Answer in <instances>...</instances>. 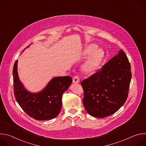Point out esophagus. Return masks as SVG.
<instances>
[{
  "instance_id": "1",
  "label": "esophagus",
  "mask_w": 146,
  "mask_h": 146,
  "mask_svg": "<svg viewBox=\"0 0 146 146\" xmlns=\"http://www.w3.org/2000/svg\"><path fill=\"white\" fill-rule=\"evenodd\" d=\"M80 82V78L77 76H75L73 78V82L75 83V84H77Z\"/></svg>"
}]
</instances>
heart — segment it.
Listing matches in <instances>:
<instances>
[{
  "instance_id": "b5f03b06",
  "label": "heart",
  "mask_w": 146,
  "mask_h": 146,
  "mask_svg": "<svg viewBox=\"0 0 146 146\" xmlns=\"http://www.w3.org/2000/svg\"><path fill=\"white\" fill-rule=\"evenodd\" d=\"M84 55L88 56L82 65L83 71L87 73H94L101 65L105 56L104 51L102 49L97 48L96 45L91 44L85 48Z\"/></svg>"
}]
</instances>
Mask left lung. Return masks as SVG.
<instances>
[{
    "instance_id": "left-lung-1",
    "label": "left lung",
    "mask_w": 146,
    "mask_h": 146,
    "mask_svg": "<svg viewBox=\"0 0 146 146\" xmlns=\"http://www.w3.org/2000/svg\"><path fill=\"white\" fill-rule=\"evenodd\" d=\"M131 65L122 50L102 69L81 81L83 105L87 113L104 118L115 113L126 102L132 77Z\"/></svg>"
}]
</instances>
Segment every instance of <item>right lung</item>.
<instances>
[{
	"label": "right lung",
	"mask_w": 146,
	"mask_h": 146,
	"mask_svg": "<svg viewBox=\"0 0 146 146\" xmlns=\"http://www.w3.org/2000/svg\"><path fill=\"white\" fill-rule=\"evenodd\" d=\"M17 62L16 60L13 74L14 94L19 105L28 115L35 119L49 120L55 118L61 110L62 94L70 86L72 77H54L42 91L32 93L24 88L19 79Z\"/></svg>",
	"instance_id": "right-lung-1"
}]
</instances>
